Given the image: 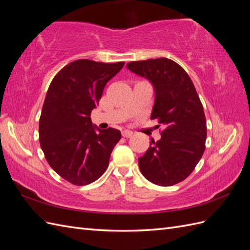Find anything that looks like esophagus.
Instances as JSON below:
<instances>
[{"instance_id": "obj_1", "label": "esophagus", "mask_w": 250, "mask_h": 250, "mask_svg": "<svg viewBox=\"0 0 250 250\" xmlns=\"http://www.w3.org/2000/svg\"><path fill=\"white\" fill-rule=\"evenodd\" d=\"M132 131L130 130H123L122 131V137L123 138H131L132 137Z\"/></svg>"}]
</instances>
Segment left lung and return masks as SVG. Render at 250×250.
<instances>
[{
	"label": "left lung",
	"instance_id": "8db88e82",
	"mask_svg": "<svg viewBox=\"0 0 250 250\" xmlns=\"http://www.w3.org/2000/svg\"><path fill=\"white\" fill-rule=\"evenodd\" d=\"M127 67L153 84L151 120L165 127L162 139L151 140L139 158L140 170L157 186L176 185L193 172L206 150L207 120L199 96L187 72L171 59L131 62Z\"/></svg>",
	"mask_w": 250,
	"mask_h": 250
}]
</instances>
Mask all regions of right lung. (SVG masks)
<instances>
[{"label": "right lung", "instance_id": "1", "mask_svg": "<svg viewBox=\"0 0 250 250\" xmlns=\"http://www.w3.org/2000/svg\"><path fill=\"white\" fill-rule=\"evenodd\" d=\"M124 63L75 60L49 86L40 118L41 147L50 167L72 185L92 184L108 167L121 132L111 127L97 132L90 113Z\"/></svg>", "mask_w": 250, "mask_h": 250}]
</instances>
